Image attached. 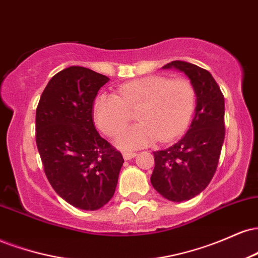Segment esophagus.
Returning a JSON list of instances; mask_svg holds the SVG:
<instances>
[{
    "instance_id": "esophagus-1",
    "label": "esophagus",
    "mask_w": 258,
    "mask_h": 258,
    "mask_svg": "<svg viewBox=\"0 0 258 258\" xmlns=\"http://www.w3.org/2000/svg\"><path fill=\"white\" fill-rule=\"evenodd\" d=\"M136 155H137V154H136L135 152H128V150H127V152H123L122 153V156H123V159H125V160H130V159L135 158Z\"/></svg>"
}]
</instances>
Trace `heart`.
I'll return each mask as SVG.
<instances>
[{"mask_svg":"<svg viewBox=\"0 0 258 258\" xmlns=\"http://www.w3.org/2000/svg\"><path fill=\"white\" fill-rule=\"evenodd\" d=\"M194 108L195 90L189 80L146 76L119 86L116 94H98L93 102V117L100 131L114 137L129 122L131 111L137 110L140 122L116 139L117 146L133 149L182 136Z\"/></svg>","mask_w":258,"mask_h":258,"instance_id":"1","label":"heart"}]
</instances>
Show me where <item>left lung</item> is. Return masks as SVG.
<instances>
[{"label":"left lung","mask_w":258,"mask_h":258,"mask_svg":"<svg viewBox=\"0 0 258 258\" xmlns=\"http://www.w3.org/2000/svg\"><path fill=\"white\" fill-rule=\"evenodd\" d=\"M162 68L184 73L197 96L195 116L184 137L154 152L150 182L162 197L179 203L200 194L216 172L226 133L224 97L211 74L198 65L173 60Z\"/></svg>","instance_id":"left-lung-1"}]
</instances>
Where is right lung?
<instances>
[{
  "mask_svg": "<svg viewBox=\"0 0 258 258\" xmlns=\"http://www.w3.org/2000/svg\"><path fill=\"white\" fill-rule=\"evenodd\" d=\"M109 78L84 67L55 74L36 109V146L47 179L59 197L81 210L111 199L123 158L94 127L92 108Z\"/></svg>",
  "mask_w": 258,
  "mask_h": 258,
  "instance_id": "add662e5",
  "label": "right lung"
}]
</instances>
